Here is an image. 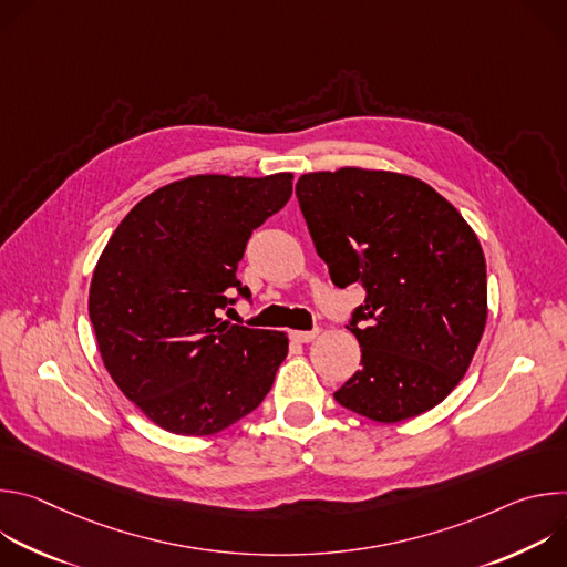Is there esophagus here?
<instances>
[{"label":"esophagus","mask_w":567,"mask_h":567,"mask_svg":"<svg viewBox=\"0 0 567 567\" xmlns=\"http://www.w3.org/2000/svg\"><path fill=\"white\" fill-rule=\"evenodd\" d=\"M318 328H313V330H296V332H291V339L293 341H298V343H311L316 337H318Z\"/></svg>","instance_id":"34e87169"}]
</instances>
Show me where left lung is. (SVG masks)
I'll return each mask as SVG.
<instances>
[{"mask_svg": "<svg viewBox=\"0 0 567 567\" xmlns=\"http://www.w3.org/2000/svg\"><path fill=\"white\" fill-rule=\"evenodd\" d=\"M296 197L332 282L365 291L346 326L361 370L334 399L381 424L431 411L464 377L487 322L475 233L429 184L396 173H309Z\"/></svg>", "mask_w": 567, "mask_h": 567, "instance_id": "left-lung-1", "label": "left lung"}]
</instances>
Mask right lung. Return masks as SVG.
Returning <instances> with one entry per match:
<instances>
[{"mask_svg": "<svg viewBox=\"0 0 567 567\" xmlns=\"http://www.w3.org/2000/svg\"><path fill=\"white\" fill-rule=\"evenodd\" d=\"M291 179H182L141 199L110 237L90 318L107 372L156 426L213 435L271 390L287 337L230 326L219 313L249 300L237 265L254 228L289 202Z\"/></svg>", "mask_w": 567, "mask_h": 567, "instance_id": "obj_1", "label": "right lung"}]
</instances>
